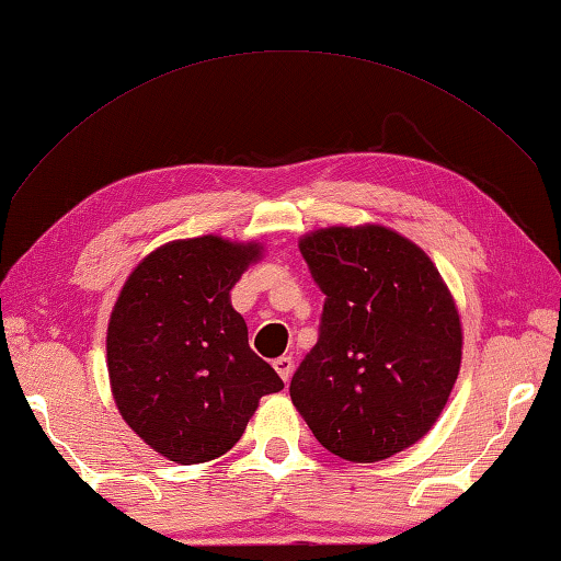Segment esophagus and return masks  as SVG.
<instances>
[{
    "mask_svg": "<svg viewBox=\"0 0 561 561\" xmlns=\"http://www.w3.org/2000/svg\"><path fill=\"white\" fill-rule=\"evenodd\" d=\"M274 371H277L279 374V378H282V381L284 383H287L289 381V378H291V356H279V358H274Z\"/></svg>",
    "mask_w": 561,
    "mask_h": 561,
    "instance_id": "1",
    "label": "esophagus"
}]
</instances>
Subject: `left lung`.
Masks as SVG:
<instances>
[{
    "instance_id": "8db88e82",
    "label": "left lung",
    "mask_w": 561,
    "mask_h": 561,
    "mask_svg": "<svg viewBox=\"0 0 561 561\" xmlns=\"http://www.w3.org/2000/svg\"><path fill=\"white\" fill-rule=\"evenodd\" d=\"M327 294L319 341L289 396L314 438L351 462L411 448L460 374L462 324L438 267L383 225L321 227L299 240Z\"/></svg>"
}]
</instances>
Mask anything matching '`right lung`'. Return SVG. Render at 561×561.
<instances>
[{
    "label": "right lung",
    "mask_w": 561,
    "mask_h": 561,
    "mask_svg": "<svg viewBox=\"0 0 561 561\" xmlns=\"http://www.w3.org/2000/svg\"><path fill=\"white\" fill-rule=\"evenodd\" d=\"M260 242L220 234L158 247L138 262L113 304L106 366L128 428L163 458L195 465L225 455L260 405L284 388L250 348L230 291Z\"/></svg>",
    "instance_id": "right-lung-1"
}]
</instances>
